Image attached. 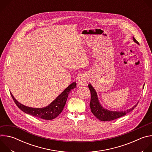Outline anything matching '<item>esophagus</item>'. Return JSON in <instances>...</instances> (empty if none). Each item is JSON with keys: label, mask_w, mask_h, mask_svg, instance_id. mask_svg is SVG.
Listing matches in <instances>:
<instances>
[{"label": "esophagus", "mask_w": 152, "mask_h": 152, "mask_svg": "<svg viewBox=\"0 0 152 152\" xmlns=\"http://www.w3.org/2000/svg\"><path fill=\"white\" fill-rule=\"evenodd\" d=\"M86 80H87V79H86V77H85L83 76H80L78 79V82L81 85H85L86 83Z\"/></svg>", "instance_id": "obj_1"}]
</instances>
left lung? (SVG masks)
Listing matches in <instances>:
<instances>
[{"instance_id":"left-lung-1","label":"left lung","mask_w":152,"mask_h":152,"mask_svg":"<svg viewBox=\"0 0 152 152\" xmlns=\"http://www.w3.org/2000/svg\"><path fill=\"white\" fill-rule=\"evenodd\" d=\"M133 39L136 43L139 44V42L136 40V39L134 37L133 38ZM88 88L91 93V101L90 103L91 111L92 113L99 120L101 121H111V120H115L118 118L121 117L125 115L126 114L132 111L137 106V104L132 108L127 110L126 111H111L107 110L104 109V108L100 104L97 98V93L91 84L88 85Z\"/></svg>"}]
</instances>
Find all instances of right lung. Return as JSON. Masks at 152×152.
I'll return each mask as SVG.
<instances>
[{"instance_id":"1","label":"right lung","mask_w":152,"mask_h":152,"mask_svg":"<svg viewBox=\"0 0 152 152\" xmlns=\"http://www.w3.org/2000/svg\"><path fill=\"white\" fill-rule=\"evenodd\" d=\"M76 87V83H72L50 104L42 108H33L23 105L15 99L11 93V95L18 107L24 113L41 119L52 120L57 117L62 113L64 107L66 105L69 92Z\"/></svg>"}]
</instances>
